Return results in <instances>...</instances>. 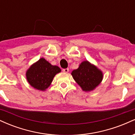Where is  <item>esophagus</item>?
Returning a JSON list of instances; mask_svg holds the SVG:
<instances>
[{
  "label": "esophagus",
  "mask_w": 135,
  "mask_h": 135,
  "mask_svg": "<svg viewBox=\"0 0 135 135\" xmlns=\"http://www.w3.org/2000/svg\"><path fill=\"white\" fill-rule=\"evenodd\" d=\"M63 72L65 73H68L69 72V69H63Z\"/></svg>",
  "instance_id": "esophagus-1"
}]
</instances>
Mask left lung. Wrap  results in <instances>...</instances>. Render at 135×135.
Wrapping results in <instances>:
<instances>
[{"label":"left lung","instance_id":"obj_1","mask_svg":"<svg viewBox=\"0 0 135 135\" xmlns=\"http://www.w3.org/2000/svg\"><path fill=\"white\" fill-rule=\"evenodd\" d=\"M73 79L78 84L82 90L86 92L93 91L100 85L103 78L102 71L97 66L88 61H83L77 69L74 70Z\"/></svg>","mask_w":135,"mask_h":135}]
</instances>
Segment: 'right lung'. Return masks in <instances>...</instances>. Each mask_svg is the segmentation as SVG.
<instances>
[{"label": "right lung", "mask_w": 135, "mask_h": 135, "mask_svg": "<svg viewBox=\"0 0 135 135\" xmlns=\"http://www.w3.org/2000/svg\"><path fill=\"white\" fill-rule=\"evenodd\" d=\"M61 72L58 66L52 65L44 58L33 63L26 72V78L34 89L46 91L51 84L53 78Z\"/></svg>", "instance_id": "obj_1"}]
</instances>
